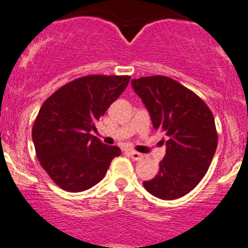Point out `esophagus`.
Here are the masks:
<instances>
[{
  "label": "esophagus",
  "instance_id": "1",
  "mask_svg": "<svg viewBox=\"0 0 248 248\" xmlns=\"http://www.w3.org/2000/svg\"><path fill=\"white\" fill-rule=\"evenodd\" d=\"M129 155L133 160H141V159H143V155L139 154V152H137V151H133V150L129 151Z\"/></svg>",
  "mask_w": 248,
  "mask_h": 248
}]
</instances>
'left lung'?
<instances>
[{
  "instance_id": "obj_1",
  "label": "left lung",
  "mask_w": 248,
  "mask_h": 248,
  "mask_svg": "<svg viewBox=\"0 0 248 248\" xmlns=\"http://www.w3.org/2000/svg\"><path fill=\"white\" fill-rule=\"evenodd\" d=\"M155 130L168 136L159 171L143 185L152 196L173 200L185 196L206 174L218 135L211 110L202 98L165 76L132 79Z\"/></svg>"
}]
</instances>
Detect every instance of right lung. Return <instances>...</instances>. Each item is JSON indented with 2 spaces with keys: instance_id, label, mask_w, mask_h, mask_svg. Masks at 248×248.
<instances>
[{
  "instance_id": "obj_1",
  "label": "right lung",
  "mask_w": 248,
  "mask_h": 248,
  "mask_svg": "<svg viewBox=\"0 0 248 248\" xmlns=\"http://www.w3.org/2000/svg\"><path fill=\"white\" fill-rule=\"evenodd\" d=\"M129 82L130 76L80 77L55 91L41 107L32 126L36 155L64 191L93 187L121 155L118 146L105 145L91 131Z\"/></svg>"
}]
</instances>
